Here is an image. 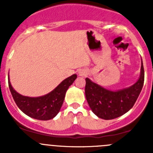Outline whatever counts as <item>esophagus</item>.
Instances as JSON below:
<instances>
[{
  "instance_id": "esophagus-1",
  "label": "esophagus",
  "mask_w": 153,
  "mask_h": 153,
  "mask_svg": "<svg viewBox=\"0 0 153 153\" xmlns=\"http://www.w3.org/2000/svg\"><path fill=\"white\" fill-rule=\"evenodd\" d=\"M86 74H87V72H86L85 70H79V71H78V74H79V76H86Z\"/></svg>"
}]
</instances>
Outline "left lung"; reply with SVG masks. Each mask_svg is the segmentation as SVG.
I'll use <instances>...</instances> for the list:
<instances>
[{"mask_svg": "<svg viewBox=\"0 0 153 153\" xmlns=\"http://www.w3.org/2000/svg\"><path fill=\"white\" fill-rule=\"evenodd\" d=\"M144 83V68L141 60L140 77L134 84L117 90H111L86 78L85 94L93 113L99 118L113 120L129 111L136 102Z\"/></svg>", "mask_w": 153, "mask_h": 153, "instance_id": "left-lung-1", "label": "left lung"}]
</instances>
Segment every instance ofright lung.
<instances>
[{"label": "right lung", "instance_id": "add662e5", "mask_svg": "<svg viewBox=\"0 0 153 153\" xmlns=\"http://www.w3.org/2000/svg\"><path fill=\"white\" fill-rule=\"evenodd\" d=\"M76 77V74L70 76L51 92L37 97H26L17 93L10 83L9 75L8 84L13 100L23 113L36 120H49L54 118L60 112L69 86L73 84Z\"/></svg>", "mask_w": 153, "mask_h": 153}]
</instances>
